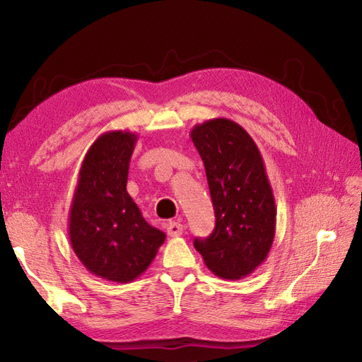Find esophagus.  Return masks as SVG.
Listing matches in <instances>:
<instances>
[{
	"mask_svg": "<svg viewBox=\"0 0 362 362\" xmlns=\"http://www.w3.org/2000/svg\"><path fill=\"white\" fill-rule=\"evenodd\" d=\"M166 232L169 236H180L183 233V224H180V222H169L168 227H166Z\"/></svg>",
	"mask_w": 362,
	"mask_h": 362,
	"instance_id": "obj_1",
	"label": "esophagus"
}]
</instances>
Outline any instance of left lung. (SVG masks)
<instances>
[{"mask_svg":"<svg viewBox=\"0 0 362 362\" xmlns=\"http://www.w3.org/2000/svg\"><path fill=\"white\" fill-rule=\"evenodd\" d=\"M191 140L201 156L214 209L213 233L194 240L210 271L227 280L247 276L267 258L276 209L263 157L238 122L213 118L196 124Z\"/></svg>","mask_w":362,"mask_h":362,"instance_id":"8db88e82","label":"left lung"}]
</instances>
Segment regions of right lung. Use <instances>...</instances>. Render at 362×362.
<instances>
[{
    "label": "right lung",
    "instance_id": "obj_1",
    "mask_svg": "<svg viewBox=\"0 0 362 362\" xmlns=\"http://www.w3.org/2000/svg\"><path fill=\"white\" fill-rule=\"evenodd\" d=\"M136 140L134 132L110 130L90 146L68 216L76 257L88 272L117 283L138 279L166 240L126 189Z\"/></svg>",
    "mask_w": 362,
    "mask_h": 362
}]
</instances>
